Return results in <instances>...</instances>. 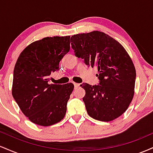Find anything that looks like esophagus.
<instances>
[{
	"mask_svg": "<svg viewBox=\"0 0 153 153\" xmlns=\"http://www.w3.org/2000/svg\"><path fill=\"white\" fill-rule=\"evenodd\" d=\"M80 84L77 83V82H74V85H75V88L79 87V86H80Z\"/></svg>",
	"mask_w": 153,
	"mask_h": 153,
	"instance_id": "esophagus-1",
	"label": "esophagus"
}]
</instances>
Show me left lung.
Masks as SVG:
<instances>
[{"label": "left lung", "instance_id": "left-lung-1", "mask_svg": "<svg viewBox=\"0 0 153 153\" xmlns=\"http://www.w3.org/2000/svg\"><path fill=\"white\" fill-rule=\"evenodd\" d=\"M75 55L98 68L99 85L82 83L88 114L111 122L122 115L134 94L136 71L130 56L119 42L102 31L75 34L71 39Z\"/></svg>", "mask_w": 153, "mask_h": 153}]
</instances>
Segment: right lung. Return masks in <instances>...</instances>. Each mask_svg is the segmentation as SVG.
<instances>
[{
  "label": "right lung",
  "mask_w": 153,
  "mask_h": 153,
  "mask_svg": "<svg viewBox=\"0 0 153 153\" xmlns=\"http://www.w3.org/2000/svg\"><path fill=\"white\" fill-rule=\"evenodd\" d=\"M70 39L71 36H54L35 41L21 52L16 62L12 95L23 114L38 125L51 126L65 116L74 85L48 82L69 52Z\"/></svg>",
  "instance_id": "add662e5"
}]
</instances>
